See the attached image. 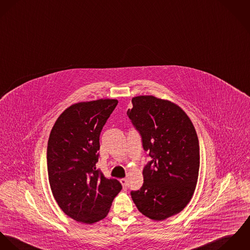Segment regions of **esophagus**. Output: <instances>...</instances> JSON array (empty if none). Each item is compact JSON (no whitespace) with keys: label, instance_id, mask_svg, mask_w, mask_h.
I'll return each mask as SVG.
<instances>
[{"label":"esophagus","instance_id":"esophagus-1","mask_svg":"<svg viewBox=\"0 0 250 250\" xmlns=\"http://www.w3.org/2000/svg\"><path fill=\"white\" fill-rule=\"evenodd\" d=\"M120 182L122 183V185H123V187H124L125 189L127 187V179H126V178H122V179L120 180Z\"/></svg>","mask_w":250,"mask_h":250}]
</instances>
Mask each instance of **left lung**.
<instances>
[{
    "label": "left lung",
    "instance_id": "left-lung-1",
    "mask_svg": "<svg viewBox=\"0 0 250 250\" xmlns=\"http://www.w3.org/2000/svg\"><path fill=\"white\" fill-rule=\"evenodd\" d=\"M127 116L138 130L150 161L144 183L131 197L153 221L181 212L194 194L199 170V145L194 125L175 104L153 96L132 98Z\"/></svg>",
    "mask_w": 250,
    "mask_h": 250
}]
</instances>
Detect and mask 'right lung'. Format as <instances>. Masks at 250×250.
<instances>
[{"label": "right lung", "instance_id": "obj_1", "mask_svg": "<svg viewBox=\"0 0 250 250\" xmlns=\"http://www.w3.org/2000/svg\"><path fill=\"white\" fill-rule=\"evenodd\" d=\"M118 104L97 100L71 105L56 120L47 148L52 193L58 206L75 221L92 224L104 219L122 184L96 167L100 135Z\"/></svg>", "mask_w": 250, "mask_h": 250}]
</instances>
